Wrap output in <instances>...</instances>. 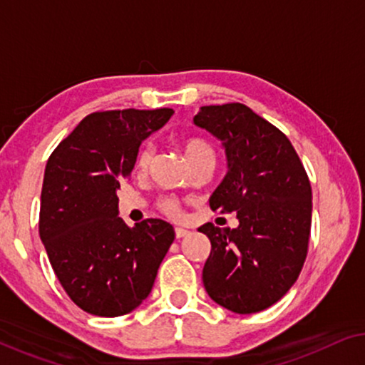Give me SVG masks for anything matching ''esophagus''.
<instances>
[{
    "mask_svg": "<svg viewBox=\"0 0 365 365\" xmlns=\"http://www.w3.org/2000/svg\"><path fill=\"white\" fill-rule=\"evenodd\" d=\"M174 234H176V239H182V237H186V236H189V232L187 229H182V227H176L174 229Z\"/></svg>",
    "mask_w": 365,
    "mask_h": 365,
    "instance_id": "obj_1",
    "label": "esophagus"
}]
</instances>
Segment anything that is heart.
<instances>
[{
  "label": "heart",
  "mask_w": 365,
  "mask_h": 365,
  "mask_svg": "<svg viewBox=\"0 0 365 365\" xmlns=\"http://www.w3.org/2000/svg\"><path fill=\"white\" fill-rule=\"evenodd\" d=\"M182 149H184V154H186V159L189 164L197 161V159H202V158H214L212 146L202 138L194 136V138L184 139ZM151 161H153V148L143 146L138 153L136 168L139 169V171H146L149 164H151ZM159 207H161V211L164 214H168V216H178L179 214V204L176 199H173V197H163L161 201H159Z\"/></svg>",
  "instance_id": "1"
}]
</instances>
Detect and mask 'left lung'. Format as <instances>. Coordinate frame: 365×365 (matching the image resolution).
I'll return each mask as SVG.
<instances>
[{
  "label": "left lung",
  "instance_id": "1",
  "mask_svg": "<svg viewBox=\"0 0 365 365\" xmlns=\"http://www.w3.org/2000/svg\"><path fill=\"white\" fill-rule=\"evenodd\" d=\"M194 124L221 141L227 173L209 197L212 211L236 212L239 226L197 229L211 241L202 282L236 314L276 304L307 256L312 191L296 149L276 126L241 103L202 106Z\"/></svg>",
  "mask_w": 365,
  "mask_h": 365
}]
</instances>
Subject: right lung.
Masks as SVG:
<instances>
[{"mask_svg": "<svg viewBox=\"0 0 365 365\" xmlns=\"http://www.w3.org/2000/svg\"><path fill=\"white\" fill-rule=\"evenodd\" d=\"M173 114L169 108L93 113L48 159L39 236L64 291L93 316L134 311L151 292L174 241L163 219L129 227L118 216L116 194L141 143Z\"/></svg>", "mask_w": 365, "mask_h": 365, "instance_id": "1", "label": "right lung"}]
</instances>
